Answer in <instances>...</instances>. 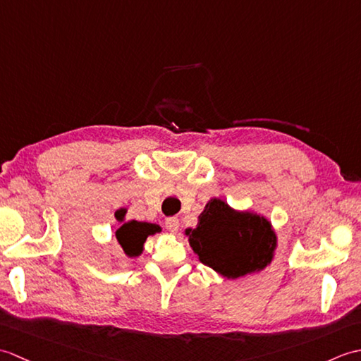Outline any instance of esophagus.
Returning a JSON list of instances; mask_svg holds the SVG:
<instances>
[{"label": "esophagus", "mask_w": 361, "mask_h": 361, "mask_svg": "<svg viewBox=\"0 0 361 361\" xmlns=\"http://www.w3.org/2000/svg\"><path fill=\"white\" fill-rule=\"evenodd\" d=\"M166 228H167L171 233H176V231H178V228H180L178 219H176V217H169V219H166Z\"/></svg>", "instance_id": "34e87169"}]
</instances>
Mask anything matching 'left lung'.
I'll use <instances>...</instances> for the list:
<instances>
[{"instance_id": "1", "label": "left lung", "mask_w": 361, "mask_h": 361, "mask_svg": "<svg viewBox=\"0 0 361 361\" xmlns=\"http://www.w3.org/2000/svg\"><path fill=\"white\" fill-rule=\"evenodd\" d=\"M185 233L200 262L226 279L264 270L271 264L278 243L265 217L235 211L220 198L209 200L198 216L197 228Z\"/></svg>"}]
</instances>
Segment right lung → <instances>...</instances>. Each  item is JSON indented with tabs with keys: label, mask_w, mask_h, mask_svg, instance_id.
<instances>
[{
	"label": "right lung",
	"mask_w": 361,
	"mask_h": 361,
	"mask_svg": "<svg viewBox=\"0 0 361 361\" xmlns=\"http://www.w3.org/2000/svg\"><path fill=\"white\" fill-rule=\"evenodd\" d=\"M126 212L127 209L121 208L114 214V217L118 219V221H124ZM157 233H161V226L155 224L130 220L118 228L116 239L128 257H137L142 252L144 242L147 240V237Z\"/></svg>",
	"instance_id": "right-lung-1"
}]
</instances>
